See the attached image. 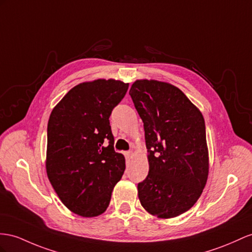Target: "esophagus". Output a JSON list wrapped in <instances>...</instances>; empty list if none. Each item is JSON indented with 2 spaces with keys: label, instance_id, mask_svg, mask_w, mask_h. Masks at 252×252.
Returning <instances> with one entry per match:
<instances>
[{
  "label": "esophagus",
  "instance_id": "34e87169",
  "mask_svg": "<svg viewBox=\"0 0 252 252\" xmlns=\"http://www.w3.org/2000/svg\"><path fill=\"white\" fill-rule=\"evenodd\" d=\"M125 156H126V158H132V156H133V151H126V152L125 153Z\"/></svg>",
  "mask_w": 252,
  "mask_h": 252
}]
</instances>
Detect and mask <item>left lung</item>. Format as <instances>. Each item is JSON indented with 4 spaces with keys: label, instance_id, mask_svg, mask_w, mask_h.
Instances as JSON below:
<instances>
[{
    "label": "left lung",
    "instance_id": "obj_1",
    "mask_svg": "<svg viewBox=\"0 0 252 252\" xmlns=\"http://www.w3.org/2000/svg\"><path fill=\"white\" fill-rule=\"evenodd\" d=\"M144 122L149 173L138 183L143 208L158 218L189 211L209 176V150L201 112L178 87L136 80L130 89Z\"/></svg>",
    "mask_w": 252,
    "mask_h": 252
}]
</instances>
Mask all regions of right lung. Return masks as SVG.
<instances>
[{
	"instance_id": "1",
	"label": "right lung",
	"mask_w": 252,
	"mask_h": 252,
	"mask_svg": "<svg viewBox=\"0 0 252 252\" xmlns=\"http://www.w3.org/2000/svg\"><path fill=\"white\" fill-rule=\"evenodd\" d=\"M127 88L128 83L113 79L81 83L50 115L47 175L61 201L79 216L104 213L125 172V157L114 150L109 116Z\"/></svg>"
}]
</instances>
